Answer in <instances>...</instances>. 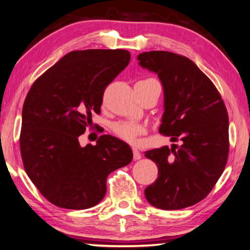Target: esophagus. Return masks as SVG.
<instances>
[{"instance_id":"1","label":"esophagus","mask_w":250,"mask_h":250,"mask_svg":"<svg viewBox=\"0 0 250 250\" xmlns=\"http://www.w3.org/2000/svg\"><path fill=\"white\" fill-rule=\"evenodd\" d=\"M132 152H133V159H135V161H139V159L143 157V156H141V154H140V151L138 150L137 148H133Z\"/></svg>"}]
</instances>
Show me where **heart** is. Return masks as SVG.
I'll use <instances>...</instances> for the list:
<instances>
[{
    "mask_svg": "<svg viewBox=\"0 0 250 250\" xmlns=\"http://www.w3.org/2000/svg\"><path fill=\"white\" fill-rule=\"evenodd\" d=\"M111 129L118 138L130 144L135 143L137 138L146 131L143 125L132 121H117L111 125Z\"/></svg>",
    "mask_w": 250,
    "mask_h": 250,
    "instance_id": "b5f03b06",
    "label": "heart"
}]
</instances>
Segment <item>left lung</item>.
Masks as SVG:
<instances>
[{
	"instance_id": "1",
	"label": "left lung",
	"mask_w": 250,
	"mask_h": 250,
	"mask_svg": "<svg viewBox=\"0 0 250 250\" xmlns=\"http://www.w3.org/2000/svg\"><path fill=\"white\" fill-rule=\"evenodd\" d=\"M139 64L162 81L165 112L159 132L181 145L146 151L158 178L145 189L151 206L180 210L202 201L225 170L229 119L220 93L191 59L170 51H148Z\"/></svg>"
}]
</instances>
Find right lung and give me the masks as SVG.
<instances>
[{"label":"right lung","mask_w":250,"mask_h":250,"mask_svg":"<svg viewBox=\"0 0 250 250\" xmlns=\"http://www.w3.org/2000/svg\"><path fill=\"white\" fill-rule=\"evenodd\" d=\"M130 62L124 49L70 51L33 82L22 109L20 151L24 170L43 197L59 208H92L106 178L132 161L125 141L103 135L95 146L78 137L101 113L103 94Z\"/></svg>","instance_id":"add662e5"}]
</instances>
